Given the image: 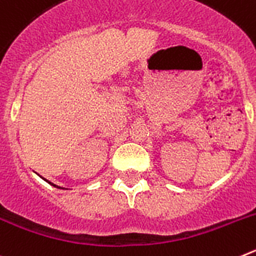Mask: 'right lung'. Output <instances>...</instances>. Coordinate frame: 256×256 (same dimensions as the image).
I'll return each instance as SVG.
<instances>
[{
  "mask_svg": "<svg viewBox=\"0 0 256 256\" xmlns=\"http://www.w3.org/2000/svg\"><path fill=\"white\" fill-rule=\"evenodd\" d=\"M48 183H51V182H48ZM51 184H52V186H55V187H58V186H56V184H54V183H51ZM58 188H60V187H58Z\"/></svg>",
  "mask_w": 256,
  "mask_h": 256,
  "instance_id": "right-lung-1",
  "label": "right lung"
}]
</instances>
